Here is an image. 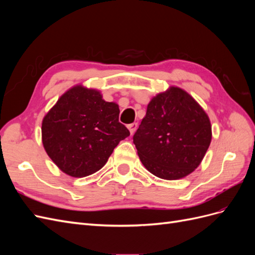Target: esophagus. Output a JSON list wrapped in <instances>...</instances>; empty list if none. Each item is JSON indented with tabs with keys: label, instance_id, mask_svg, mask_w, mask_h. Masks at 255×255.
<instances>
[{
	"label": "esophagus",
	"instance_id": "34e87169",
	"mask_svg": "<svg viewBox=\"0 0 255 255\" xmlns=\"http://www.w3.org/2000/svg\"><path fill=\"white\" fill-rule=\"evenodd\" d=\"M137 123L136 122H134V123H130V125H128V128L129 129V133L130 134H133L134 132H135V130H136V128H137Z\"/></svg>",
	"mask_w": 255,
	"mask_h": 255
}]
</instances>
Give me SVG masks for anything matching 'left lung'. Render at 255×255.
Returning a JSON list of instances; mask_svg holds the SVG:
<instances>
[{"instance_id": "obj_1", "label": "left lung", "mask_w": 255, "mask_h": 255, "mask_svg": "<svg viewBox=\"0 0 255 255\" xmlns=\"http://www.w3.org/2000/svg\"><path fill=\"white\" fill-rule=\"evenodd\" d=\"M212 140L207 114L188 92L171 86L153 97L133 137L146 170L179 180L195 170Z\"/></svg>"}]
</instances>
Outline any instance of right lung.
<instances>
[{"label": "right lung", "mask_w": 255, "mask_h": 255, "mask_svg": "<svg viewBox=\"0 0 255 255\" xmlns=\"http://www.w3.org/2000/svg\"><path fill=\"white\" fill-rule=\"evenodd\" d=\"M119 106L97 89L76 85L44 116L42 144L61 171L84 177L99 171L118 143L129 136L119 122Z\"/></svg>", "instance_id": "add662e5"}]
</instances>
